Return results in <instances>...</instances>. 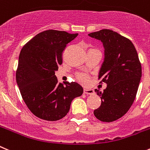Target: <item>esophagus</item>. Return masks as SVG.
Here are the masks:
<instances>
[{
    "mask_svg": "<svg viewBox=\"0 0 150 150\" xmlns=\"http://www.w3.org/2000/svg\"><path fill=\"white\" fill-rule=\"evenodd\" d=\"M84 93L87 94V95H91V94L93 93V90L92 89H87V88H84V91H83Z\"/></svg>",
    "mask_w": 150,
    "mask_h": 150,
    "instance_id": "34e87169",
    "label": "esophagus"
}]
</instances>
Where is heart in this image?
Listing matches in <instances>:
<instances>
[{"label":"heart","mask_w":150,"mask_h":150,"mask_svg":"<svg viewBox=\"0 0 150 150\" xmlns=\"http://www.w3.org/2000/svg\"><path fill=\"white\" fill-rule=\"evenodd\" d=\"M76 79L82 84H86L88 83V81H89V77H88V76H87V75H85V74H77L76 75Z\"/></svg>","instance_id":"b5f03b06"}]
</instances>
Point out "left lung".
Here are the masks:
<instances>
[{"instance_id": "left-lung-1", "label": "left lung", "mask_w": 150, "mask_h": 150, "mask_svg": "<svg viewBox=\"0 0 150 150\" xmlns=\"http://www.w3.org/2000/svg\"><path fill=\"white\" fill-rule=\"evenodd\" d=\"M99 40L105 48V59L99 71L100 83L107 84L103 92L96 89L102 99L93 111L96 119L112 122L127 113L136 96L142 77V65L132 42L110 29L89 34Z\"/></svg>"}]
</instances>
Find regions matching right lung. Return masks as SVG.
<instances>
[{"label": "right lung", "mask_w": 150, "mask_h": 150, "mask_svg": "<svg viewBox=\"0 0 150 150\" xmlns=\"http://www.w3.org/2000/svg\"><path fill=\"white\" fill-rule=\"evenodd\" d=\"M78 34L47 30L38 34L21 49L16 81L24 102L41 119L57 121L67 115L71 102L83 88L76 82L59 83L55 75L62 53Z\"/></svg>", "instance_id": "add662e5"}]
</instances>
